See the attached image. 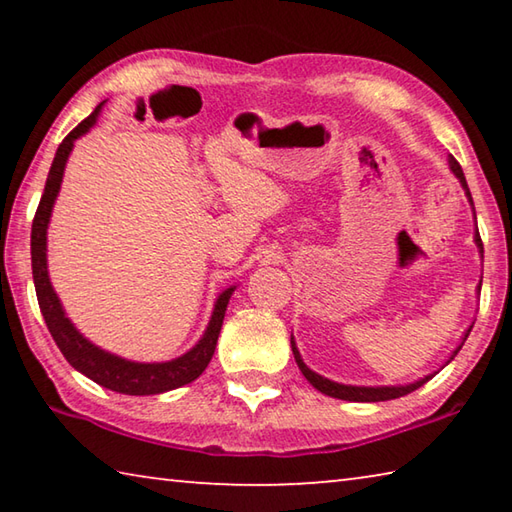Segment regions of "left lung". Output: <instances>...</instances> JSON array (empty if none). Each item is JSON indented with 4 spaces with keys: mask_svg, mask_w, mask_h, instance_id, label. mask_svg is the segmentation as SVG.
I'll use <instances>...</instances> for the list:
<instances>
[{
    "mask_svg": "<svg viewBox=\"0 0 512 512\" xmlns=\"http://www.w3.org/2000/svg\"><path fill=\"white\" fill-rule=\"evenodd\" d=\"M449 167H452V171L456 173V178L461 180V185L467 189L463 169H461V164L456 162V158H449ZM467 196H470V189H467ZM470 201H472V196H470ZM476 244H479L481 253H483V241H481L479 232H476ZM470 332H472V329H467L465 339H467V336H470ZM465 339H463V341H465ZM461 348H463V345H458V350H461ZM291 350H293V357H296V363H298L300 372L307 377V381H309L311 386L318 388L320 393H325V395H329V397H339V400H348V402H386V400H395V397H402V395L413 393L415 388H420L422 384H427V381L433 377V375H431V377H424V379L415 381V384H409V386H381V388L343 386V384H334V381H329V379H325V377L316 375V372H311V370L305 366V363H302L300 352L296 350V343H293V339H291ZM458 350H456L454 354H458ZM454 354H452V359H454Z\"/></svg>",
    "mask_w": 512,
    "mask_h": 512,
    "instance_id": "8db88e82",
    "label": "left lung"
}]
</instances>
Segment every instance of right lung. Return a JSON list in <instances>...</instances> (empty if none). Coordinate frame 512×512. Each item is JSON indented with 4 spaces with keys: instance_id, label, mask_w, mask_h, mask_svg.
Wrapping results in <instances>:
<instances>
[{
    "instance_id": "obj_1",
    "label": "right lung",
    "mask_w": 512,
    "mask_h": 512,
    "mask_svg": "<svg viewBox=\"0 0 512 512\" xmlns=\"http://www.w3.org/2000/svg\"><path fill=\"white\" fill-rule=\"evenodd\" d=\"M103 103H99L90 117H85L79 126L69 133L63 142H60L56 158L51 162L45 194L40 198V205L33 216L31 225V268H33V284H36V296L42 316L49 327L51 336L58 345V350L63 352V357L72 363V368L83 372L85 377L97 381L99 386L110 388L115 393L124 395H158L164 391H173L194 381L210 363L216 341H219V332L223 325L225 307L235 289H225L219 300L214 305V314L210 325H207L203 339L198 341L192 350L183 354L180 359H173L167 363H135L119 359L115 354H108L99 350L97 345H92L88 339L76 332L74 325L69 323L65 316L60 300L51 289L49 275H47V225L51 216V207L58 196L60 183H63V171L65 162L72 151L74 140L83 133L90 131V126L97 121V115Z\"/></svg>"
}]
</instances>
